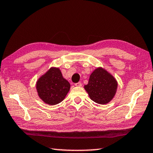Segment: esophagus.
<instances>
[{
    "label": "esophagus",
    "instance_id": "34e87169",
    "mask_svg": "<svg viewBox=\"0 0 153 153\" xmlns=\"http://www.w3.org/2000/svg\"><path fill=\"white\" fill-rule=\"evenodd\" d=\"M75 86H78V87H80V86H82V83H81L80 82H77V83L75 84Z\"/></svg>",
    "mask_w": 153,
    "mask_h": 153
}]
</instances>
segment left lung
Listing matches in <instances>:
<instances>
[{"mask_svg": "<svg viewBox=\"0 0 153 153\" xmlns=\"http://www.w3.org/2000/svg\"><path fill=\"white\" fill-rule=\"evenodd\" d=\"M118 83L116 79L103 68H97L90 76L88 84L84 88L90 98L99 104H106L113 99Z\"/></svg>", "mask_w": 153, "mask_h": 153, "instance_id": "1", "label": "left lung"}]
</instances>
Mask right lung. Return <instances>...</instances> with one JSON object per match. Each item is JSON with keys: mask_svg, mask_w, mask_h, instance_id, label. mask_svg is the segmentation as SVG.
Masks as SVG:
<instances>
[{"mask_svg": "<svg viewBox=\"0 0 153 153\" xmlns=\"http://www.w3.org/2000/svg\"><path fill=\"white\" fill-rule=\"evenodd\" d=\"M38 95L45 103L54 105L61 102L70 89L59 68L52 67L40 77L36 84Z\"/></svg>", "mask_w": 153, "mask_h": 153, "instance_id": "1", "label": "right lung"}]
</instances>
